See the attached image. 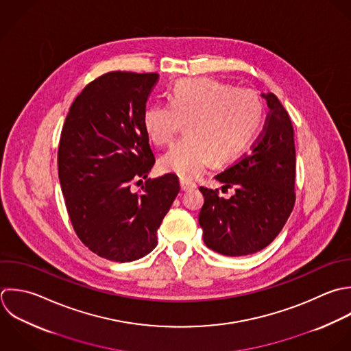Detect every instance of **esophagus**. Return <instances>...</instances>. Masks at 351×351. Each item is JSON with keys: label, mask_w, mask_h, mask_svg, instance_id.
I'll return each mask as SVG.
<instances>
[{"label": "esophagus", "mask_w": 351, "mask_h": 351, "mask_svg": "<svg viewBox=\"0 0 351 351\" xmlns=\"http://www.w3.org/2000/svg\"><path fill=\"white\" fill-rule=\"evenodd\" d=\"M195 187H197V184L194 182H190V180H186V179H180V189L183 191H189V190H193Z\"/></svg>", "instance_id": "esophagus-1"}]
</instances>
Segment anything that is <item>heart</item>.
<instances>
[{"label":"heart","mask_w":351,"mask_h":351,"mask_svg":"<svg viewBox=\"0 0 351 351\" xmlns=\"http://www.w3.org/2000/svg\"><path fill=\"white\" fill-rule=\"evenodd\" d=\"M261 120L263 102L253 90L212 77L182 79L169 91V104H152L143 112V127L158 146L172 143L186 121L187 135L161 157L160 167L187 179L201 175L213 160L239 156Z\"/></svg>","instance_id":"1"}]
</instances>
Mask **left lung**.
Listing matches in <instances>:
<instances>
[{
	"mask_svg": "<svg viewBox=\"0 0 351 351\" xmlns=\"http://www.w3.org/2000/svg\"><path fill=\"white\" fill-rule=\"evenodd\" d=\"M269 106L263 132L237 162L219 173V190L199 187L205 202L199 226L205 245L223 256H247L265 249L279 235L295 205V143L290 116L274 93L263 94Z\"/></svg>",
	"mask_w": 351,
	"mask_h": 351,
	"instance_id": "left-lung-1",
	"label": "left lung"
}]
</instances>
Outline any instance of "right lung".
I'll use <instances>...</instances> for the list:
<instances>
[{"label":"right lung","instance_id":"right-lung-1","mask_svg":"<svg viewBox=\"0 0 351 351\" xmlns=\"http://www.w3.org/2000/svg\"><path fill=\"white\" fill-rule=\"evenodd\" d=\"M158 73L112 71L72 102L57 153L58 179L71 224L97 256L114 263L145 257L180 186L173 173L142 183L156 158L143 127Z\"/></svg>","mask_w":351,"mask_h":351}]
</instances>
